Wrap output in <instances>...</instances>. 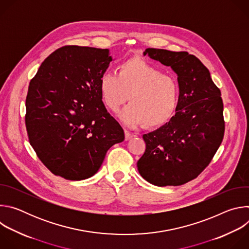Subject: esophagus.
<instances>
[{"label":"esophagus","mask_w":249,"mask_h":249,"mask_svg":"<svg viewBox=\"0 0 249 249\" xmlns=\"http://www.w3.org/2000/svg\"><path fill=\"white\" fill-rule=\"evenodd\" d=\"M124 133H125V140H126V141L130 140V139H131V138H133V136H134L133 134H131V133H130L129 131H127V130H125V131H124Z\"/></svg>","instance_id":"1"}]
</instances>
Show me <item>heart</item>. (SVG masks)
I'll return each mask as SVG.
<instances>
[{"label": "heart", "instance_id": "1", "mask_svg": "<svg viewBox=\"0 0 249 249\" xmlns=\"http://www.w3.org/2000/svg\"><path fill=\"white\" fill-rule=\"evenodd\" d=\"M98 89L106 108L112 112L118 111L129 94L131 102L119 113L127 126L144 123L148 129L160 127L172 118L179 100L176 79L137 56L122 61L117 75L102 74Z\"/></svg>", "mask_w": 249, "mask_h": 249}]
</instances>
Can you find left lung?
Returning a JSON list of instances; mask_svg holds the SVG:
<instances>
[{
  "label": "left lung",
  "mask_w": 249,
  "mask_h": 249,
  "mask_svg": "<svg viewBox=\"0 0 249 249\" xmlns=\"http://www.w3.org/2000/svg\"><path fill=\"white\" fill-rule=\"evenodd\" d=\"M177 75L179 100L169 122L143 135L146 151L137 162L141 176L157 186L187 183L208 166L225 133L220 89L209 70L188 52L148 48L144 55Z\"/></svg>",
  "instance_id": "8db88e82"
}]
</instances>
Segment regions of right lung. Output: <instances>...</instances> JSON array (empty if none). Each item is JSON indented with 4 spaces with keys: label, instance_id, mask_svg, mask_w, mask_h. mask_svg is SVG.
Here are the masks:
<instances>
[{
    "label": "right lung",
    "instance_id": "1",
    "mask_svg": "<svg viewBox=\"0 0 249 249\" xmlns=\"http://www.w3.org/2000/svg\"><path fill=\"white\" fill-rule=\"evenodd\" d=\"M111 61L108 49L67 45L51 53L29 83V143L43 164L65 179L94 175L107 151L124 141L98 89Z\"/></svg>",
    "mask_w": 249,
    "mask_h": 249
}]
</instances>
